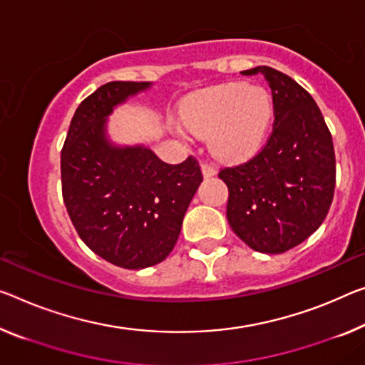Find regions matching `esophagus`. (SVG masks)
I'll return each mask as SVG.
<instances>
[{"instance_id": "esophagus-1", "label": "esophagus", "mask_w": 365, "mask_h": 365, "mask_svg": "<svg viewBox=\"0 0 365 365\" xmlns=\"http://www.w3.org/2000/svg\"><path fill=\"white\" fill-rule=\"evenodd\" d=\"M200 170H202V175H204V178H212L217 175V170L212 165L209 163H202L200 165Z\"/></svg>"}]
</instances>
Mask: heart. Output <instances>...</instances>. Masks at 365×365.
Here are the masks:
<instances>
[{"mask_svg": "<svg viewBox=\"0 0 365 365\" xmlns=\"http://www.w3.org/2000/svg\"><path fill=\"white\" fill-rule=\"evenodd\" d=\"M272 103L262 88L228 83L200 91L181 108L190 133L209 137L210 150L223 160H245L264 143Z\"/></svg>", "mask_w": 365, "mask_h": 365, "instance_id": "heart-1", "label": "heart"}]
</instances>
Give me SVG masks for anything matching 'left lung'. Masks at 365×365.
I'll list each match as a JSON object with an SVG mask.
<instances>
[{
  "mask_svg": "<svg viewBox=\"0 0 365 365\" xmlns=\"http://www.w3.org/2000/svg\"><path fill=\"white\" fill-rule=\"evenodd\" d=\"M262 73L272 91L274 127L266 147L243 165L223 168L230 227L251 250L280 255L317 232L333 202V138L313 98L271 66Z\"/></svg>",
  "mask_w": 365,
  "mask_h": 365,
  "instance_id": "8db88e82",
  "label": "left lung"
}]
</instances>
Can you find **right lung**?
<instances>
[{
    "mask_svg": "<svg viewBox=\"0 0 365 365\" xmlns=\"http://www.w3.org/2000/svg\"><path fill=\"white\" fill-rule=\"evenodd\" d=\"M150 81H110L78 106L61 150V192L73 225L103 259L143 269L166 259L202 182L197 160L161 161L145 145H117L108 117Z\"/></svg>",
    "mask_w": 365,
    "mask_h": 365,
    "instance_id": "right-lung-1",
    "label": "right lung"
}]
</instances>
